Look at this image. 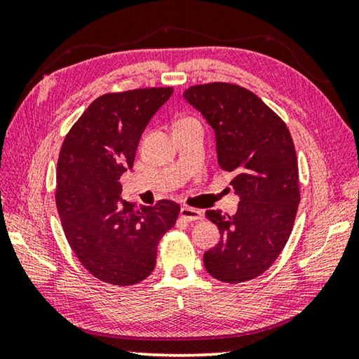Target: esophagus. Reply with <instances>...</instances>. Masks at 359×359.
Masks as SVG:
<instances>
[{
    "label": "esophagus",
    "mask_w": 359,
    "mask_h": 359,
    "mask_svg": "<svg viewBox=\"0 0 359 359\" xmlns=\"http://www.w3.org/2000/svg\"><path fill=\"white\" fill-rule=\"evenodd\" d=\"M180 217L184 219V220H187V222H196V220L203 219V212L201 210H196V208L182 207Z\"/></svg>",
    "instance_id": "esophagus-1"
}]
</instances>
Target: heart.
<instances>
[{"mask_svg":"<svg viewBox=\"0 0 359 359\" xmlns=\"http://www.w3.org/2000/svg\"><path fill=\"white\" fill-rule=\"evenodd\" d=\"M191 120H196V118H193V117H182V118L177 120V123H184V121H191Z\"/></svg>","mask_w":359,"mask_h":359,"instance_id":"obj_1","label":"heart"}]
</instances>
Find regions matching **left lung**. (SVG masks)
<instances>
[{"label":"left lung","instance_id":"1","mask_svg":"<svg viewBox=\"0 0 359 359\" xmlns=\"http://www.w3.org/2000/svg\"><path fill=\"white\" fill-rule=\"evenodd\" d=\"M184 97L215 129L217 160L241 197L236 215L207 211L220 241L203 255L217 280L241 284L269 270L292 234L301 201L299 170L285 121L251 90L215 81Z\"/></svg>","mask_w":359,"mask_h":359}]
</instances>
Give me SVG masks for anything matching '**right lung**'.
I'll return each instance as SVG.
<instances>
[{
	"label": "right lung",
	"mask_w": 359,
	"mask_h": 359,
	"mask_svg": "<svg viewBox=\"0 0 359 359\" xmlns=\"http://www.w3.org/2000/svg\"><path fill=\"white\" fill-rule=\"evenodd\" d=\"M172 88L103 94L66 134L57 163L55 203L67 243L85 269L111 285L147 279L157 247L180 207L162 199L135 208L120 201V175L133 168L143 129Z\"/></svg>",
	"instance_id": "right-lung-1"
}]
</instances>
